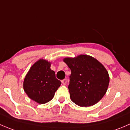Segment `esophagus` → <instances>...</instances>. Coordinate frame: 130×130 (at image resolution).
<instances>
[{
    "instance_id": "esophagus-1",
    "label": "esophagus",
    "mask_w": 130,
    "mask_h": 130,
    "mask_svg": "<svg viewBox=\"0 0 130 130\" xmlns=\"http://www.w3.org/2000/svg\"><path fill=\"white\" fill-rule=\"evenodd\" d=\"M67 79H63L62 80H61V83H62V84H63V85H66L67 84Z\"/></svg>"
}]
</instances>
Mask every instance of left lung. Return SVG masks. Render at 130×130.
I'll list each match as a JSON object with an SVG mask.
<instances>
[{
    "mask_svg": "<svg viewBox=\"0 0 130 130\" xmlns=\"http://www.w3.org/2000/svg\"><path fill=\"white\" fill-rule=\"evenodd\" d=\"M63 61L71 70L68 88L72 101L80 107L99 102L109 84V73L104 65L94 58L84 55L65 58Z\"/></svg>",
    "mask_w": 130,
    "mask_h": 130,
    "instance_id": "1",
    "label": "left lung"
}]
</instances>
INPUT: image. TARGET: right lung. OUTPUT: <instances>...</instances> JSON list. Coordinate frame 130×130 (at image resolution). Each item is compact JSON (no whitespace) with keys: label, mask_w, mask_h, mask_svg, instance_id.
I'll return each mask as SVG.
<instances>
[{"label":"right lung","mask_w":130,"mask_h":130,"mask_svg":"<svg viewBox=\"0 0 130 130\" xmlns=\"http://www.w3.org/2000/svg\"><path fill=\"white\" fill-rule=\"evenodd\" d=\"M50 67L51 63L41 59L30 67L24 79V91L38 104H46L52 100L61 84Z\"/></svg>","instance_id":"1"}]
</instances>
